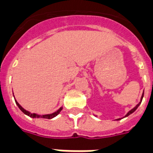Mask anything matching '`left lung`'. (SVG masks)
<instances>
[{
  "instance_id": "1",
  "label": "left lung",
  "mask_w": 153,
  "mask_h": 153,
  "mask_svg": "<svg viewBox=\"0 0 153 153\" xmlns=\"http://www.w3.org/2000/svg\"><path fill=\"white\" fill-rule=\"evenodd\" d=\"M143 97H144V93H143V95H142V96H141V99H140V102H139L138 104L136 105V107H135V108H132V109H131V111H128V112L127 113V115H125V117H127V116H128V115H131V113H133L134 111H136V109H137V108H138V107H139V106H140V103H141L142 100H143ZM120 120V119H118V120Z\"/></svg>"
}]
</instances>
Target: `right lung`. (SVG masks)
Instances as JSON below:
<instances>
[{
    "instance_id": "1",
    "label": "right lung",
    "mask_w": 153,
    "mask_h": 153,
    "mask_svg": "<svg viewBox=\"0 0 153 153\" xmlns=\"http://www.w3.org/2000/svg\"><path fill=\"white\" fill-rule=\"evenodd\" d=\"M15 100V99H14ZM15 102H16V104L18 106V108H20V110L22 111V112L24 113V114H25V115H27L28 116H30V117H31V118H44V119H52L53 118V117H55L56 115H58L59 113H60V111H62V108H60L59 109H58L57 111H55V112L52 113V114H48V115H38V114H36V113H30V111H28L25 110L24 108H22V106L18 103V102H17V100H15Z\"/></svg>"
}]
</instances>
